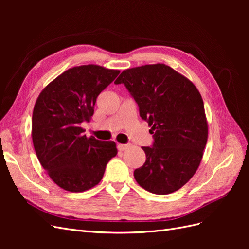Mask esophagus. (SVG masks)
<instances>
[{
    "label": "esophagus",
    "instance_id": "1",
    "mask_svg": "<svg viewBox=\"0 0 249 249\" xmlns=\"http://www.w3.org/2000/svg\"><path fill=\"white\" fill-rule=\"evenodd\" d=\"M130 146H131L130 144H118V145H117V148H118L119 150H125V149L129 148Z\"/></svg>",
    "mask_w": 249,
    "mask_h": 249
}]
</instances>
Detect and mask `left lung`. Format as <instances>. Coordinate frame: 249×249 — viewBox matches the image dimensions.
Listing matches in <instances>:
<instances>
[{
    "label": "left lung",
    "instance_id": "8db88e82",
    "mask_svg": "<svg viewBox=\"0 0 249 249\" xmlns=\"http://www.w3.org/2000/svg\"><path fill=\"white\" fill-rule=\"evenodd\" d=\"M114 83H124L154 134V145L142 146L146 160L135 169V179L155 194L178 191L196 172L208 140V122L198 89L163 63L125 70Z\"/></svg>",
    "mask_w": 249,
    "mask_h": 249
}]
</instances>
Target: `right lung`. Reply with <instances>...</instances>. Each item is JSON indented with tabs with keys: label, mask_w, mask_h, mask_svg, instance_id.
Here are the masks:
<instances>
[{
	"label": "right lung",
	"mask_w": 249,
	"mask_h": 249,
	"mask_svg": "<svg viewBox=\"0 0 249 249\" xmlns=\"http://www.w3.org/2000/svg\"><path fill=\"white\" fill-rule=\"evenodd\" d=\"M119 72L94 64L74 66L37 97L32 115L35 153L53 182L66 191L96 186L117 154L114 141L86 137L81 124L91 119L96 97Z\"/></svg>",
	"instance_id": "obj_1"
}]
</instances>
